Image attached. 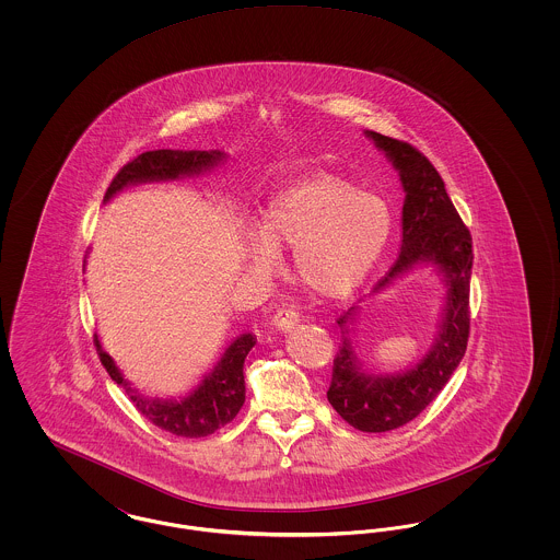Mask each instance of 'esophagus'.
Masks as SVG:
<instances>
[{"label":"esophagus","instance_id":"esophagus-1","mask_svg":"<svg viewBox=\"0 0 560 560\" xmlns=\"http://www.w3.org/2000/svg\"><path fill=\"white\" fill-rule=\"evenodd\" d=\"M298 311L292 308V306H283V308H279L275 315H272V325L277 327V329H281V331H290L293 325L298 323Z\"/></svg>","mask_w":560,"mask_h":560}]
</instances>
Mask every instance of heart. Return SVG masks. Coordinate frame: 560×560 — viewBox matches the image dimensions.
I'll list each match as a JSON object with an SVG mask.
<instances>
[{"label":"heart","instance_id":"heart-1","mask_svg":"<svg viewBox=\"0 0 560 560\" xmlns=\"http://www.w3.org/2000/svg\"><path fill=\"white\" fill-rule=\"evenodd\" d=\"M386 201L331 174H315L268 199L252 260L268 267L275 249L293 247V275L323 298L357 290L390 237Z\"/></svg>","mask_w":560,"mask_h":560}]
</instances>
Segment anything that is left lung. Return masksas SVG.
Returning <instances> with one entry per match:
<instances>
[{"instance_id": "1", "label": "left lung", "mask_w": 560, "mask_h": 560, "mask_svg": "<svg viewBox=\"0 0 560 560\" xmlns=\"http://www.w3.org/2000/svg\"><path fill=\"white\" fill-rule=\"evenodd\" d=\"M399 170L405 188L402 243L399 258L373 288L380 292L400 272L420 262H432L445 275L447 302L436 342L409 372L397 375L365 373L348 338L354 308L338 319L342 345L336 352L327 400L342 420L363 432H386L420 416L459 365L470 334V275L472 237L445 190L434 165L409 142L368 132Z\"/></svg>"}]
</instances>
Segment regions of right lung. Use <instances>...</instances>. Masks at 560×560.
I'll return each mask as SVG.
<instances>
[{"label":"right lung","instance_id":"obj_1","mask_svg":"<svg viewBox=\"0 0 560 560\" xmlns=\"http://www.w3.org/2000/svg\"><path fill=\"white\" fill-rule=\"evenodd\" d=\"M224 158L222 151H147L136 160L128 161L110 180L105 195L108 201L117 190L136 183L151 180H174L178 176L199 174L215 165ZM96 352L105 365L113 382H117L133 407L155 427L172 432L176 436L199 439L208 436L215 430L233 422L245 400V380H243V361L247 352L256 345V336L243 334L231 347L224 350L222 359L215 363L212 372L203 382L180 400L151 399L138 393L132 384L115 368L113 359L101 347L98 336H94Z\"/></svg>","mask_w":560,"mask_h":560}]
</instances>
